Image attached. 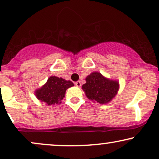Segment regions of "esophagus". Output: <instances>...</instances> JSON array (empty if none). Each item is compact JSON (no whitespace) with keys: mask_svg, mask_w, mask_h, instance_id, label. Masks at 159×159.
I'll use <instances>...</instances> for the list:
<instances>
[{"mask_svg":"<svg viewBox=\"0 0 159 159\" xmlns=\"http://www.w3.org/2000/svg\"><path fill=\"white\" fill-rule=\"evenodd\" d=\"M75 85L76 86H78V87H81V81H76L75 83Z\"/></svg>","mask_w":159,"mask_h":159,"instance_id":"esophagus-1","label":"esophagus"}]
</instances>
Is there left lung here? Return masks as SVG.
<instances>
[{
  "label": "left lung",
  "instance_id": "8db88e82",
  "mask_svg": "<svg viewBox=\"0 0 159 159\" xmlns=\"http://www.w3.org/2000/svg\"><path fill=\"white\" fill-rule=\"evenodd\" d=\"M82 89L92 101L105 104L117 94L119 82L108 79L98 72H93L86 78V84L82 86Z\"/></svg>",
  "mask_w": 159,
  "mask_h": 159
}]
</instances>
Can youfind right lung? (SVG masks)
Listing matches in <instances>:
<instances>
[{
	"mask_svg": "<svg viewBox=\"0 0 159 159\" xmlns=\"http://www.w3.org/2000/svg\"><path fill=\"white\" fill-rule=\"evenodd\" d=\"M73 86L72 81L56 76H51L45 84L36 90L35 95L38 100L48 106L59 104L65 98L66 90Z\"/></svg>",
	"mask_w": 159,
	"mask_h": 159,
	"instance_id": "right-lung-1",
	"label": "right lung"
}]
</instances>
